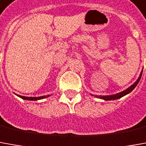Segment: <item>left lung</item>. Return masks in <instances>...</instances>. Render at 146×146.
I'll list each match as a JSON object with an SVG mask.
<instances>
[{
    "instance_id": "left-lung-1",
    "label": "left lung",
    "mask_w": 146,
    "mask_h": 146,
    "mask_svg": "<svg viewBox=\"0 0 146 146\" xmlns=\"http://www.w3.org/2000/svg\"><path fill=\"white\" fill-rule=\"evenodd\" d=\"M141 75H142V71L141 72L140 75H139V77H138V79L137 80L135 83H133V85L129 86V88H127L126 90H123V91H121L120 93H117V94H113V95H106V96H98V95H95V97H98L99 98H102V99H104V100H114V99H118V98H121V97H123V96H125L126 94H128L129 93H130L131 91H132L136 86L139 83V81H140L141 78Z\"/></svg>"
}]
</instances>
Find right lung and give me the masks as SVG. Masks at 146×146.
I'll return each instance as SVG.
<instances>
[{
  "label": "right lung",
  "instance_id": "right-lung-1",
  "mask_svg": "<svg viewBox=\"0 0 146 146\" xmlns=\"http://www.w3.org/2000/svg\"><path fill=\"white\" fill-rule=\"evenodd\" d=\"M18 97L23 98V99H25V100H30V101H36V100H40V99H43V98H47V97H49L50 95H44V96H40V97H25V96H21V95H18Z\"/></svg>",
  "mask_w": 146,
  "mask_h": 146
}]
</instances>
